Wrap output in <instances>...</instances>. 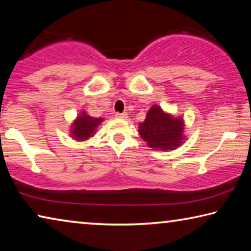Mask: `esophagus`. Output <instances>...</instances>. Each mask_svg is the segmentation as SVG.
Listing matches in <instances>:
<instances>
[{"mask_svg": "<svg viewBox=\"0 0 251 251\" xmlns=\"http://www.w3.org/2000/svg\"><path fill=\"white\" fill-rule=\"evenodd\" d=\"M115 117L121 118V120H125V118H127V114L126 113H116Z\"/></svg>", "mask_w": 251, "mask_h": 251, "instance_id": "obj_1", "label": "esophagus"}]
</instances>
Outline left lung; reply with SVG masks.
I'll return each mask as SVG.
<instances>
[{
    "label": "left lung",
    "instance_id": "left-lung-1",
    "mask_svg": "<svg viewBox=\"0 0 251 251\" xmlns=\"http://www.w3.org/2000/svg\"><path fill=\"white\" fill-rule=\"evenodd\" d=\"M185 124L181 117L165 113L158 105H152L145 121L138 126L139 135L154 150L174 151L185 139Z\"/></svg>",
    "mask_w": 251,
    "mask_h": 251
}]
</instances>
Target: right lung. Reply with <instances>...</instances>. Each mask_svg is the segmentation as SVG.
Returning <instances> with one entry per match:
<instances>
[{
    "label": "right lung",
    "instance_id": "add662e5",
    "mask_svg": "<svg viewBox=\"0 0 251 251\" xmlns=\"http://www.w3.org/2000/svg\"><path fill=\"white\" fill-rule=\"evenodd\" d=\"M103 121V118L87 115L86 112L83 110L71 125V136L75 141H86L94 136L96 128Z\"/></svg>",
    "mask_w": 251,
    "mask_h": 251
}]
</instances>
